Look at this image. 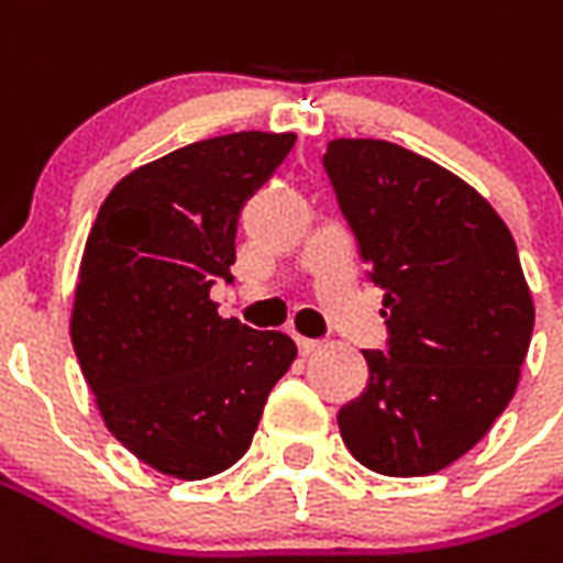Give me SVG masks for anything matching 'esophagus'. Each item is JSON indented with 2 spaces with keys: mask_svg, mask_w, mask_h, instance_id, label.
<instances>
[{
  "mask_svg": "<svg viewBox=\"0 0 563 563\" xmlns=\"http://www.w3.org/2000/svg\"><path fill=\"white\" fill-rule=\"evenodd\" d=\"M322 347V341H317V338H298V350L308 356V353H317V350Z\"/></svg>",
  "mask_w": 563,
  "mask_h": 563,
  "instance_id": "esophagus-1",
  "label": "esophagus"
}]
</instances>
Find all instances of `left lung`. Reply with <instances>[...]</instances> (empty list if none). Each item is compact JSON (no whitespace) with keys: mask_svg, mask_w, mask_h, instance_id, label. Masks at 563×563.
<instances>
[{"mask_svg":"<svg viewBox=\"0 0 563 563\" xmlns=\"http://www.w3.org/2000/svg\"><path fill=\"white\" fill-rule=\"evenodd\" d=\"M322 167L384 289L387 350L341 439L380 475H430L485 439L512 399L533 301L512 234L473 186L387 140H332Z\"/></svg>","mask_w":563,"mask_h":563,"instance_id":"1","label":"left lung"}]
</instances>
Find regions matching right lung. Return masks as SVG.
I'll return each mask as SVG.
<instances>
[{
    "mask_svg": "<svg viewBox=\"0 0 563 563\" xmlns=\"http://www.w3.org/2000/svg\"><path fill=\"white\" fill-rule=\"evenodd\" d=\"M295 133L200 140L128 173L90 228L73 347L106 427L173 478H210L253 442L268 393L295 360L283 332L222 320L246 200L292 152Z\"/></svg>",
    "mask_w": 563,
    "mask_h": 563,
    "instance_id": "add662e5",
    "label": "right lung"
}]
</instances>
